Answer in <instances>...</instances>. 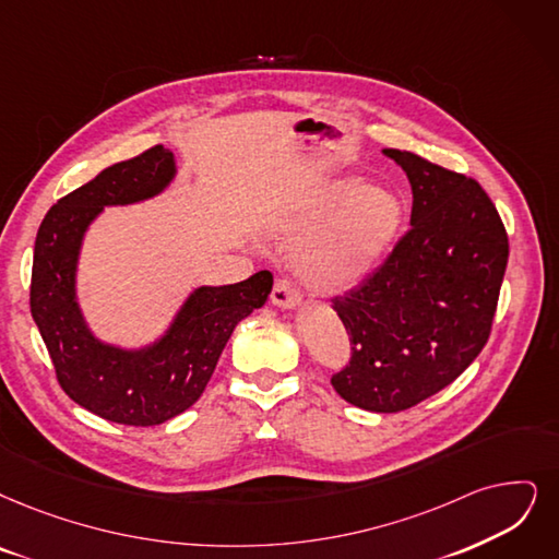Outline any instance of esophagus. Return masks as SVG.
I'll return each mask as SVG.
<instances>
[{
	"label": "esophagus",
	"mask_w": 559,
	"mask_h": 559,
	"mask_svg": "<svg viewBox=\"0 0 559 559\" xmlns=\"http://www.w3.org/2000/svg\"><path fill=\"white\" fill-rule=\"evenodd\" d=\"M271 302L280 309H296L300 305V296L288 280H277L271 294Z\"/></svg>",
	"instance_id": "1"
}]
</instances>
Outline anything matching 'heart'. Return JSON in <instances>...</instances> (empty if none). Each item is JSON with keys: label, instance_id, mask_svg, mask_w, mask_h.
<instances>
[{"label": "heart", "instance_id": "b5f03b06", "mask_svg": "<svg viewBox=\"0 0 559 559\" xmlns=\"http://www.w3.org/2000/svg\"><path fill=\"white\" fill-rule=\"evenodd\" d=\"M404 206L383 188L337 181L321 188L280 219L277 231L296 240L294 267L300 282L321 294L360 284L394 242Z\"/></svg>", "mask_w": 559, "mask_h": 559}]
</instances>
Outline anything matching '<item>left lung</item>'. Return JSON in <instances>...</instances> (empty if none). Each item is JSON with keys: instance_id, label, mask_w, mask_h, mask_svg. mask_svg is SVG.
Wrapping results in <instances>:
<instances>
[{"instance_id": "1", "label": "left lung", "mask_w": 559, "mask_h": 559, "mask_svg": "<svg viewBox=\"0 0 559 559\" xmlns=\"http://www.w3.org/2000/svg\"><path fill=\"white\" fill-rule=\"evenodd\" d=\"M383 153L408 176L411 231L360 286L332 300L353 344L332 388L362 411L399 413L448 388L481 353L509 240L473 178L408 151Z\"/></svg>"}]
</instances>
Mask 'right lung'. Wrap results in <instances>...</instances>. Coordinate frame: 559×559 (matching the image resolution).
<instances>
[{
    "label": "right lung",
    "mask_w": 559,
    "mask_h": 559,
    "mask_svg": "<svg viewBox=\"0 0 559 559\" xmlns=\"http://www.w3.org/2000/svg\"><path fill=\"white\" fill-rule=\"evenodd\" d=\"M169 148L153 146L103 169L43 217L32 267V317L48 346L59 385L94 415L155 427L188 411L209 385L234 328L263 307L273 275L261 271L225 286H197L153 342L121 346L88 325L78 298V267L88 227L107 206L163 194L176 178Z\"/></svg>",
    "instance_id": "right-lung-1"
}]
</instances>
